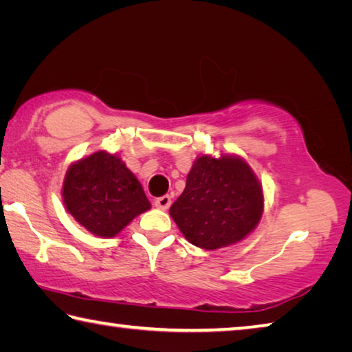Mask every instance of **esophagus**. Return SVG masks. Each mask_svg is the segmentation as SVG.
Returning <instances> with one entry per match:
<instances>
[{"mask_svg": "<svg viewBox=\"0 0 352 352\" xmlns=\"http://www.w3.org/2000/svg\"><path fill=\"white\" fill-rule=\"evenodd\" d=\"M170 201H172L170 195H163V197H158L157 200H155V206H157L158 210L166 211L170 206Z\"/></svg>", "mask_w": 352, "mask_h": 352, "instance_id": "esophagus-1", "label": "esophagus"}]
</instances>
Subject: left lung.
<instances>
[{
  "instance_id": "left-lung-1",
  "label": "left lung",
  "mask_w": 352,
  "mask_h": 352,
  "mask_svg": "<svg viewBox=\"0 0 352 352\" xmlns=\"http://www.w3.org/2000/svg\"><path fill=\"white\" fill-rule=\"evenodd\" d=\"M264 204L259 178L241 155L201 153L169 214L189 243L214 252L252 234Z\"/></svg>"
}]
</instances>
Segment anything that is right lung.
Returning a JSON list of instances; mask_svg holds the SVG:
<instances>
[{
	"mask_svg": "<svg viewBox=\"0 0 352 352\" xmlns=\"http://www.w3.org/2000/svg\"><path fill=\"white\" fill-rule=\"evenodd\" d=\"M65 210L98 237H115L151 201L121 155L96 151L69 164L62 183Z\"/></svg>",
	"mask_w": 352,
	"mask_h": 352,
	"instance_id": "obj_1",
	"label": "right lung"
}]
</instances>
